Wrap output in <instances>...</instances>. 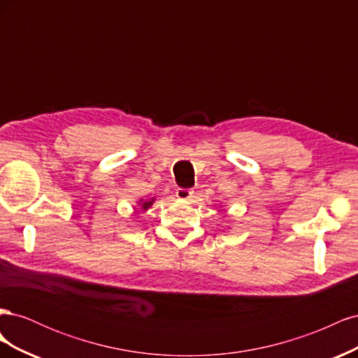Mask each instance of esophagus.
<instances>
[{"mask_svg": "<svg viewBox=\"0 0 358 358\" xmlns=\"http://www.w3.org/2000/svg\"><path fill=\"white\" fill-rule=\"evenodd\" d=\"M194 191L191 189H187V188H178L176 189V197L180 199V200H189L192 197Z\"/></svg>", "mask_w": 358, "mask_h": 358, "instance_id": "esophagus-1", "label": "esophagus"}]
</instances>
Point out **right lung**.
<instances>
[{
    "label": "right lung",
    "instance_id": "right-lung-1",
    "mask_svg": "<svg viewBox=\"0 0 358 358\" xmlns=\"http://www.w3.org/2000/svg\"><path fill=\"white\" fill-rule=\"evenodd\" d=\"M152 203H154V199L149 200V201H145V203H142V208L146 210L148 208H150V206H152Z\"/></svg>",
    "mask_w": 358,
    "mask_h": 358
}]
</instances>
